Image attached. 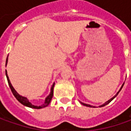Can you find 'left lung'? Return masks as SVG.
<instances>
[{
    "mask_svg": "<svg viewBox=\"0 0 131 131\" xmlns=\"http://www.w3.org/2000/svg\"><path fill=\"white\" fill-rule=\"evenodd\" d=\"M124 84H125V83L123 84V85H122V87H121V88H120V89H119V90L118 92H117V94H116V95H114V96L113 98H111V99H110V100H108V101H106V103H103V105H101V106H100V107H102V106H106V105H107V104H108V103H110V102H111V101H112V100H113L114 98H115V97H116V96H117V95H118V93H119V91H120V90H122V88H123V87ZM80 103H82V105H84V106H88V107H93V106H91V105H90V104H86V103H82V102H80ZM93 107H94V106H93Z\"/></svg>",
    "mask_w": 131,
    "mask_h": 131,
    "instance_id": "1",
    "label": "left lung"
}]
</instances>
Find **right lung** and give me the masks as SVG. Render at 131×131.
<instances>
[{
  "label": "right lung",
  "instance_id": "obj_1",
  "mask_svg": "<svg viewBox=\"0 0 131 131\" xmlns=\"http://www.w3.org/2000/svg\"><path fill=\"white\" fill-rule=\"evenodd\" d=\"M7 63H8V56H7V58H6V65H7ZM6 76L8 83V85H9V87H10V89H11V90H12V92L13 95H14V97H15V98H17V100L18 101H19V103H22L23 105L25 106H28V107H30V108H37V109H38V108H44V107L47 106L49 104V103H50V101H51V100H52V96H53V90H54V83L53 84L52 86V88H51V92H50V93H49V95H48L47 98H45L44 103L42 104V105H41V106H35V105H33L32 103H30V102L29 101V100H28V98H26V97H23V96H22V95H19V93H17V92L14 90V88H13V86L12 85L11 82H10V80H9L8 77L6 70Z\"/></svg>",
  "mask_w": 131,
  "mask_h": 131
}]
</instances>
